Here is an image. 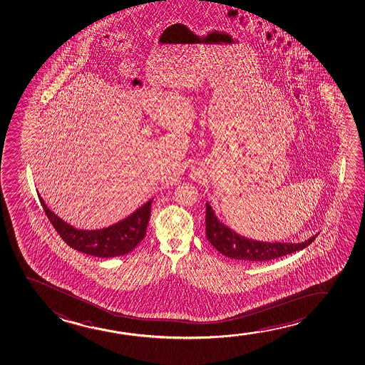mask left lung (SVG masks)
Masks as SVG:
<instances>
[{"label":"left lung","instance_id":"8db88e82","mask_svg":"<svg viewBox=\"0 0 365 365\" xmlns=\"http://www.w3.org/2000/svg\"><path fill=\"white\" fill-rule=\"evenodd\" d=\"M205 232L212 247L223 256L242 262H266L304 250L315 240L317 234L301 243H281L250 240L235 233L219 220L207 202L205 212Z\"/></svg>","mask_w":365,"mask_h":365}]
</instances>
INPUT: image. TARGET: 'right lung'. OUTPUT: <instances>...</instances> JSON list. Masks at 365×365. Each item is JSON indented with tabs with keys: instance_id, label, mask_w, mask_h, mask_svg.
Segmentation results:
<instances>
[{
	"instance_id": "obj_1",
	"label": "right lung",
	"mask_w": 365,
	"mask_h": 365,
	"mask_svg": "<svg viewBox=\"0 0 365 365\" xmlns=\"http://www.w3.org/2000/svg\"><path fill=\"white\" fill-rule=\"evenodd\" d=\"M38 196L50 223L53 224L55 230L66 245L89 256L101 258L123 256L136 248V245L146 235L147 223L151 215V204L153 200L150 199L127 218L107 228L88 230L74 228L71 224L60 219L53 210H50L38 192Z\"/></svg>"
}]
</instances>
